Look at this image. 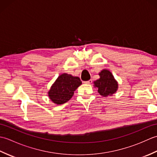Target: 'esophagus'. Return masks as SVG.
Here are the masks:
<instances>
[{
	"mask_svg": "<svg viewBox=\"0 0 157 157\" xmlns=\"http://www.w3.org/2000/svg\"><path fill=\"white\" fill-rule=\"evenodd\" d=\"M92 79H90V80H88V81L84 82V83H85V84H92Z\"/></svg>",
	"mask_w": 157,
	"mask_h": 157,
	"instance_id": "esophagus-1",
	"label": "esophagus"
}]
</instances>
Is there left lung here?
<instances>
[{"instance_id":"left-lung-1","label":"left lung","mask_w":157,"mask_h":157,"mask_svg":"<svg viewBox=\"0 0 157 157\" xmlns=\"http://www.w3.org/2000/svg\"><path fill=\"white\" fill-rule=\"evenodd\" d=\"M100 78L94 82V87L97 88L98 92L101 96L106 97L112 96L118 89L117 82L111 71L107 69H103L99 73Z\"/></svg>"}]
</instances>
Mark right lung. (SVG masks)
<instances>
[{"label":"right lung","mask_w":157,"mask_h":157,"mask_svg":"<svg viewBox=\"0 0 157 157\" xmlns=\"http://www.w3.org/2000/svg\"><path fill=\"white\" fill-rule=\"evenodd\" d=\"M82 84L78 77L67 73H63L56 79L48 92V97L56 105H61L69 101L75 90Z\"/></svg>","instance_id":"obj_1"}]
</instances>
